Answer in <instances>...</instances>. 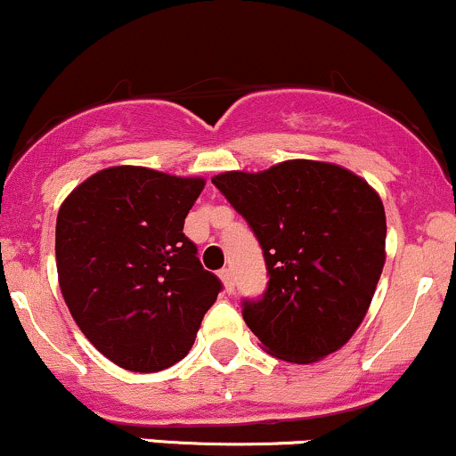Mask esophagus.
<instances>
[{
    "mask_svg": "<svg viewBox=\"0 0 456 456\" xmlns=\"http://www.w3.org/2000/svg\"><path fill=\"white\" fill-rule=\"evenodd\" d=\"M219 278H222L224 286H226V293H234V275H232V269L224 267L222 271H219Z\"/></svg>",
    "mask_w": 456,
    "mask_h": 456,
    "instance_id": "esophagus-1",
    "label": "esophagus"
}]
</instances>
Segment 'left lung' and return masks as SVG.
<instances>
[{
	"mask_svg": "<svg viewBox=\"0 0 456 456\" xmlns=\"http://www.w3.org/2000/svg\"><path fill=\"white\" fill-rule=\"evenodd\" d=\"M211 181L263 248L267 290L243 299V319L263 349L310 364L346 345L386 263L379 193L345 167L310 159Z\"/></svg>",
	"mask_w": 456,
	"mask_h": 456,
	"instance_id": "obj_1",
	"label": "left lung"
}]
</instances>
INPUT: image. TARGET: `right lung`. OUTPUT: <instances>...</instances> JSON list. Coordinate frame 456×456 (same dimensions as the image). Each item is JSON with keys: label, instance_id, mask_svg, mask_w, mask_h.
Returning <instances> with one entry per match:
<instances>
[{"label": "right lung", "instance_id": "right-lung-1", "mask_svg": "<svg viewBox=\"0 0 456 456\" xmlns=\"http://www.w3.org/2000/svg\"><path fill=\"white\" fill-rule=\"evenodd\" d=\"M204 178L137 166L92 174L55 224L62 297L84 336L125 370L181 362L222 282L183 232Z\"/></svg>", "mask_w": 456, "mask_h": 456}]
</instances>
